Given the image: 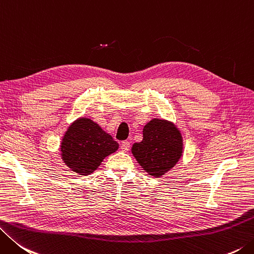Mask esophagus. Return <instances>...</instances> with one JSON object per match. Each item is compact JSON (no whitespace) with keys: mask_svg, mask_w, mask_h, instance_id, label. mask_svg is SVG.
Here are the masks:
<instances>
[{"mask_svg":"<svg viewBox=\"0 0 254 254\" xmlns=\"http://www.w3.org/2000/svg\"><path fill=\"white\" fill-rule=\"evenodd\" d=\"M121 148H122V150H123V151H128V150H129V148H130V142L127 141V140L123 141V142H122V146H121Z\"/></svg>","mask_w":254,"mask_h":254,"instance_id":"34e87169","label":"esophagus"}]
</instances>
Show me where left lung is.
Returning a JSON list of instances; mask_svg holds the SVG:
<instances>
[{
	"label": "left lung",
	"instance_id": "8db88e82",
	"mask_svg": "<svg viewBox=\"0 0 254 254\" xmlns=\"http://www.w3.org/2000/svg\"><path fill=\"white\" fill-rule=\"evenodd\" d=\"M142 140L132 145L131 152L141 168L156 178L165 175L183 155V137L174 124L152 119L143 127Z\"/></svg>",
	"mask_w": 254,
	"mask_h": 254
}]
</instances>
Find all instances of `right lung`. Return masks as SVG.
Returning a JSON list of instances; mask_svg holds the SVG:
<instances>
[{"label":"right lung","instance_id":"right-lung-1","mask_svg":"<svg viewBox=\"0 0 254 254\" xmlns=\"http://www.w3.org/2000/svg\"><path fill=\"white\" fill-rule=\"evenodd\" d=\"M118 142L89 118H79L68 127L62 139V159L82 176L96 170L105 157L118 149Z\"/></svg>","mask_w":254,"mask_h":254}]
</instances>
